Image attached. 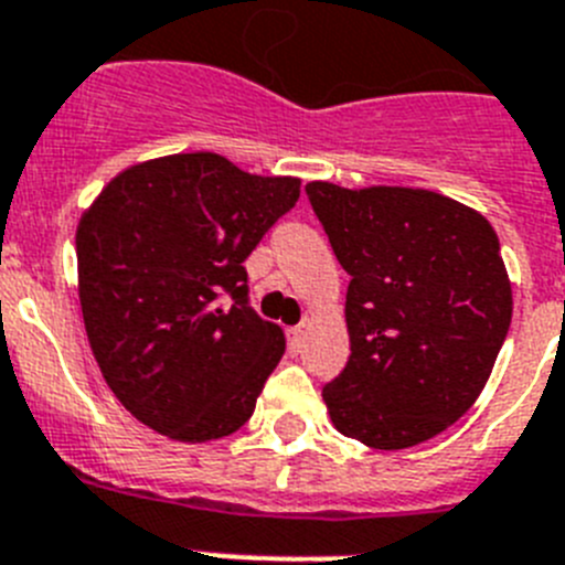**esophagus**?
<instances>
[{
  "label": "esophagus",
  "mask_w": 565,
  "mask_h": 565,
  "mask_svg": "<svg viewBox=\"0 0 565 565\" xmlns=\"http://www.w3.org/2000/svg\"><path fill=\"white\" fill-rule=\"evenodd\" d=\"M303 332H307V329H303V323H301V327L289 329V349H292V352H301Z\"/></svg>",
  "instance_id": "esophagus-1"
}]
</instances>
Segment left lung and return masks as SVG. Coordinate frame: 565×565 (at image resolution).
<instances>
[{
  "mask_svg": "<svg viewBox=\"0 0 565 565\" xmlns=\"http://www.w3.org/2000/svg\"><path fill=\"white\" fill-rule=\"evenodd\" d=\"M307 196L352 281L349 363L323 385L334 428L403 450L479 399L512 320V287L490 222L422 188L309 182Z\"/></svg>",
  "mask_w": 565,
  "mask_h": 565,
  "instance_id": "8db88e82",
  "label": "left lung"
}]
</instances>
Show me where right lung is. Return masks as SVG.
Here are the masks:
<instances>
[{
	"label": "right lung",
	"instance_id": "add662e5",
	"mask_svg": "<svg viewBox=\"0 0 565 565\" xmlns=\"http://www.w3.org/2000/svg\"><path fill=\"white\" fill-rule=\"evenodd\" d=\"M298 194L295 177L196 151L131 166L81 216L86 338L111 394L157 434L211 441L253 416L287 340L250 307L245 258Z\"/></svg>",
	"mask_w": 565,
	"mask_h": 565
}]
</instances>
